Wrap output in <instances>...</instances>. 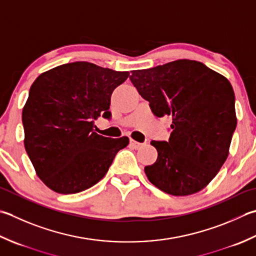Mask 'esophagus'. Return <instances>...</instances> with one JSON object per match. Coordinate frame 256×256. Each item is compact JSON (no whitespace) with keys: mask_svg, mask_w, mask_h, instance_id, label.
I'll use <instances>...</instances> for the list:
<instances>
[{"mask_svg":"<svg viewBox=\"0 0 256 256\" xmlns=\"http://www.w3.org/2000/svg\"><path fill=\"white\" fill-rule=\"evenodd\" d=\"M130 145H131V146L133 148H135V150H138V148H141L143 145H144V143H140V142H136V141H134V140H130Z\"/></svg>","mask_w":256,"mask_h":256,"instance_id":"esophagus-1","label":"esophagus"}]
</instances>
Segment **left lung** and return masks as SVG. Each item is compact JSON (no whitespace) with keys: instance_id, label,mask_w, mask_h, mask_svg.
Instances as JSON below:
<instances>
[{"instance_id":"left-lung-1","label":"left lung","mask_w":256,"mask_h":256,"mask_svg":"<svg viewBox=\"0 0 256 256\" xmlns=\"http://www.w3.org/2000/svg\"><path fill=\"white\" fill-rule=\"evenodd\" d=\"M130 80L156 116L173 121L168 142H151L158 156L144 168L148 181L175 196L201 191L222 168L236 128L231 83L193 60L132 71Z\"/></svg>"}]
</instances>
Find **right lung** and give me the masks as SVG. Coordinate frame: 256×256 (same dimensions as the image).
<instances>
[{"label":"right lung","instance_id":"1","mask_svg":"<svg viewBox=\"0 0 256 256\" xmlns=\"http://www.w3.org/2000/svg\"><path fill=\"white\" fill-rule=\"evenodd\" d=\"M130 76L88 62H73L35 80L22 112L24 146L38 176L61 194L92 188L111 166L128 138L94 131V120H110L111 95Z\"/></svg>","mask_w":256,"mask_h":256}]
</instances>
